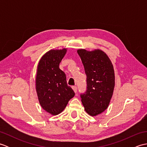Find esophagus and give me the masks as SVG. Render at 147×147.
<instances>
[{
  "label": "esophagus",
  "mask_w": 147,
  "mask_h": 147,
  "mask_svg": "<svg viewBox=\"0 0 147 147\" xmlns=\"http://www.w3.org/2000/svg\"><path fill=\"white\" fill-rule=\"evenodd\" d=\"M72 88L74 90V92L76 93L77 92V86H72Z\"/></svg>",
  "instance_id": "1"
}]
</instances>
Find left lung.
<instances>
[{
	"instance_id": "1",
	"label": "left lung",
	"mask_w": 147,
	"mask_h": 147,
	"mask_svg": "<svg viewBox=\"0 0 147 147\" xmlns=\"http://www.w3.org/2000/svg\"><path fill=\"white\" fill-rule=\"evenodd\" d=\"M86 75L87 90L81 94L85 111L95 116L107 109L115 86L114 67L107 55L101 50L87 51L79 49Z\"/></svg>"
}]
</instances>
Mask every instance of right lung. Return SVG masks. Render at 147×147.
<instances>
[{
	"mask_svg": "<svg viewBox=\"0 0 147 147\" xmlns=\"http://www.w3.org/2000/svg\"><path fill=\"white\" fill-rule=\"evenodd\" d=\"M66 52V49L51 50L42 56L37 67L35 83L38 100L42 107L52 115L63 111L75 95L59 68Z\"/></svg>",
	"mask_w": 147,
	"mask_h": 147,
	"instance_id": "right-lung-1",
	"label": "right lung"
}]
</instances>
